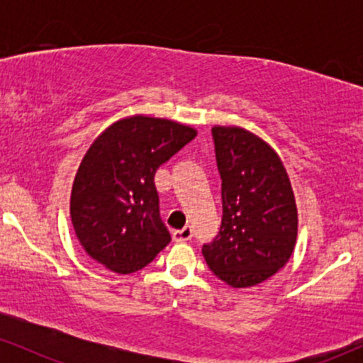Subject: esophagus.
Returning <instances> with one entry per match:
<instances>
[{
    "mask_svg": "<svg viewBox=\"0 0 363 363\" xmlns=\"http://www.w3.org/2000/svg\"><path fill=\"white\" fill-rule=\"evenodd\" d=\"M172 237H174V240H176V242H186V240H191V237H193V228L187 227V225H186V227L181 228V230L174 232Z\"/></svg>",
    "mask_w": 363,
    "mask_h": 363,
    "instance_id": "34e87169",
    "label": "esophagus"
}]
</instances>
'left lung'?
Listing matches in <instances>:
<instances>
[{
	"label": "left lung",
	"mask_w": 363,
	"mask_h": 363,
	"mask_svg": "<svg viewBox=\"0 0 363 363\" xmlns=\"http://www.w3.org/2000/svg\"><path fill=\"white\" fill-rule=\"evenodd\" d=\"M222 179V225L203 245L208 268L234 289L272 278L297 242V205L278 153L239 126H213Z\"/></svg>",
	"instance_id": "1"
}]
</instances>
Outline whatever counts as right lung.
<instances>
[{
	"mask_svg": "<svg viewBox=\"0 0 363 363\" xmlns=\"http://www.w3.org/2000/svg\"><path fill=\"white\" fill-rule=\"evenodd\" d=\"M196 135L186 124L138 114L116 121L95 138L69 199L74 234L91 259L129 274L170 242L153 177Z\"/></svg>",
	"mask_w": 363,
	"mask_h": 363,
	"instance_id": "right-lung-1",
	"label": "right lung"
}]
</instances>
